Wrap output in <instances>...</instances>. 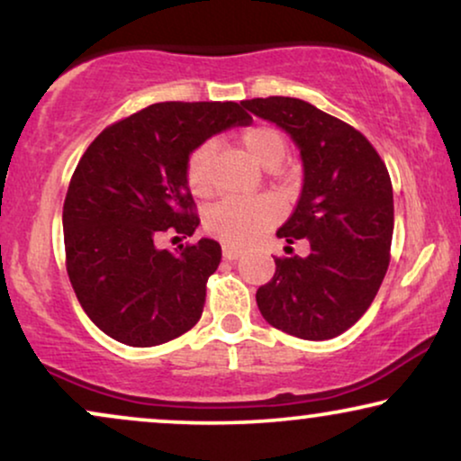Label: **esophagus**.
<instances>
[{"instance_id":"1","label":"esophagus","mask_w":461,"mask_h":461,"mask_svg":"<svg viewBox=\"0 0 461 461\" xmlns=\"http://www.w3.org/2000/svg\"><path fill=\"white\" fill-rule=\"evenodd\" d=\"M222 254H224V258L226 260H239V258H241L243 254H245V249H241V248H237V245H222Z\"/></svg>"}]
</instances>
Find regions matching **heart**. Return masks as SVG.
<instances>
[{"label":"heart","instance_id":"b5f03b06","mask_svg":"<svg viewBox=\"0 0 461 461\" xmlns=\"http://www.w3.org/2000/svg\"><path fill=\"white\" fill-rule=\"evenodd\" d=\"M243 153L264 169H273L287 153V138L273 125H251L239 136ZM213 142H201L188 155L185 176L193 194L207 197L213 191ZM281 218V207L270 197L224 199L207 213V229L232 245H248Z\"/></svg>","mask_w":461,"mask_h":461}]
</instances>
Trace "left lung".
Masks as SVG:
<instances>
[{
    "label": "left lung",
    "mask_w": 461,
    "mask_h": 461,
    "mask_svg": "<svg viewBox=\"0 0 461 461\" xmlns=\"http://www.w3.org/2000/svg\"><path fill=\"white\" fill-rule=\"evenodd\" d=\"M241 104L285 130L304 166L298 205L276 237L306 239L311 251L275 258L273 279L256 294L258 308L289 336L331 339L363 317L388 270L394 229L388 169L361 131L306 100Z\"/></svg>",
    "instance_id": "left-lung-1"
}]
</instances>
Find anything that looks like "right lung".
Returning <instances> with one entry per match:
<instances>
[{"instance_id": "add662e5", "label": "right lung", "mask_w": 461, "mask_h": 461, "mask_svg": "<svg viewBox=\"0 0 461 461\" xmlns=\"http://www.w3.org/2000/svg\"><path fill=\"white\" fill-rule=\"evenodd\" d=\"M251 117L237 103H157L113 123L81 157L62 207L67 273L92 323L147 348L201 319L222 249L213 239L157 248L199 226L185 166L193 149Z\"/></svg>"}]
</instances>
